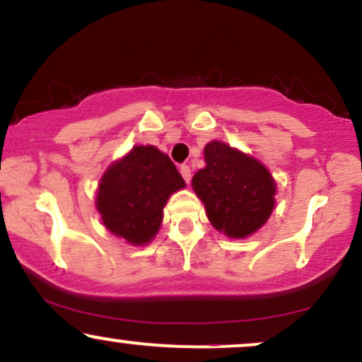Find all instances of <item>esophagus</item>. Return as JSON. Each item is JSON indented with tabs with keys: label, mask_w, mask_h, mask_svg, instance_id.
I'll use <instances>...</instances> for the list:
<instances>
[{
	"label": "esophagus",
	"mask_w": 362,
	"mask_h": 362,
	"mask_svg": "<svg viewBox=\"0 0 362 362\" xmlns=\"http://www.w3.org/2000/svg\"><path fill=\"white\" fill-rule=\"evenodd\" d=\"M178 170H180L182 177H184V180L187 182V184H190V177H192V175H190V167H189V165H180V168H178Z\"/></svg>",
	"instance_id": "obj_1"
}]
</instances>
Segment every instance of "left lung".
Instances as JSON below:
<instances>
[{"label": "left lung", "mask_w": 362, "mask_h": 362, "mask_svg": "<svg viewBox=\"0 0 362 362\" xmlns=\"http://www.w3.org/2000/svg\"><path fill=\"white\" fill-rule=\"evenodd\" d=\"M204 160L206 167L195 173L192 187L209 221L231 238L255 233L274 209L276 184L269 170L221 141L207 144Z\"/></svg>", "instance_id": "left-lung-1"}]
</instances>
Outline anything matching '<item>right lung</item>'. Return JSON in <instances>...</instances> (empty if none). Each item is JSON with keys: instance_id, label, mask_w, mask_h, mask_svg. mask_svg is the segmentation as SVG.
<instances>
[{"instance_id": "add662e5", "label": "right lung", "mask_w": 362, "mask_h": 362, "mask_svg": "<svg viewBox=\"0 0 362 362\" xmlns=\"http://www.w3.org/2000/svg\"><path fill=\"white\" fill-rule=\"evenodd\" d=\"M185 187L173 161L155 146H136L102 177L97 209L112 233L132 245L160 230L170 194Z\"/></svg>"}]
</instances>
